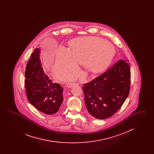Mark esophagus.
<instances>
[{"instance_id": "obj_1", "label": "esophagus", "mask_w": 154, "mask_h": 154, "mask_svg": "<svg viewBox=\"0 0 154 154\" xmlns=\"http://www.w3.org/2000/svg\"><path fill=\"white\" fill-rule=\"evenodd\" d=\"M76 84L75 83H68L66 84V87L67 88H72L73 87L74 85H75Z\"/></svg>"}]
</instances>
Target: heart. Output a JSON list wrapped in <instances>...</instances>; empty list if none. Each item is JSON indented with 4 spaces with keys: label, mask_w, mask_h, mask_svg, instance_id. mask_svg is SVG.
<instances>
[{
    "label": "heart",
    "mask_w": 154,
    "mask_h": 154,
    "mask_svg": "<svg viewBox=\"0 0 154 154\" xmlns=\"http://www.w3.org/2000/svg\"><path fill=\"white\" fill-rule=\"evenodd\" d=\"M70 50L60 47L56 54L54 71L60 78L78 73L77 63L84 65L88 73H101L111 65L116 52L111 43L94 37L75 38L70 42Z\"/></svg>",
    "instance_id": "1"
}]
</instances>
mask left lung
<instances>
[{
    "instance_id": "8db88e82",
    "label": "left lung",
    "mask_w": 154,
    "mask_h": 154,
    "mask_svg": "<svg viewBox=\"0 0 154 154\" xmlns=\"http://www.w3.org/2000/svg\"><path fill=\"white\" fill-rule=\"evenodd\" d=\"M128 60H120L107 71L82 88L89 113L97 119L111 117L129 93L131 69Z\"/></svg>"
}]
</instances>
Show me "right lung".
Listing matches in <instances>:
<instances>
[{
	"instance_id": "obj_1",
	"label": "right lung",
	"mask_w": 154,
	"mask_h": 154,
	"mask_svg": "<svg viewBox=\"0 0 154 154\" xmlns=\"http://www.w3.org/2000/svg\"><path fill=\"white\" fill-rule=\"evenodd\" d=\"M40 57V48H36L26 65V93L29 102L37 110L52 115L58 111L63 103V88L53 83L45 73Z\"/></svg>"
}]
</instances>
